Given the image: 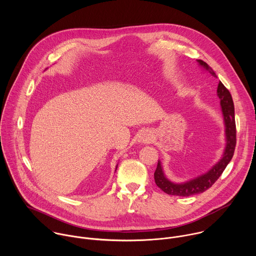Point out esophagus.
Instances as JSON below:
<instances>
[{"instance_id":"obj_1","label":"esophagus","mask_w":256,"mask_h":256,"mask_svg":"<svg viewBox=\"0 0 256 256\" xmlns=\"http://www.w3.org/2000/svg\"><path fill=\"white\" fill-rule=\"evenodd\" d=\"M150 140H151V134H147V132L142 134L140 136V140H138V142H149Z\"/></svg>"}]
</instances>
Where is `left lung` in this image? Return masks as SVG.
I'll return each instance as SVG.
<instances>
[{"instance_id": "obj_1", "label": "left lung", "mask_w": 256, "mask_h": 256, "mask_svg": "<svg viewBox=\"0 0 256 256\" xmlns=\"http://www.w3.org/2000/svg\"><path fill=\"white\" fill-rule=\"evenodd\" d=\"M198 62L202 66L212 78H216L212 68L204 60H198ZM218 97L221 100V108L225 122V134H226V147L222 158L214 164L212 169L206 173L196 177L184 184H174V182L167 179L164 174L161 162L158 161L156 171L154 173L155 182L158 188H160L164 192L171 196H190L198 194H202L208 190L214 182L220 177L231 161L236 146V124H235V112L234 103L229 90L223 85L222 82H218L216 88Z\"/></svg>"}]
</instances>
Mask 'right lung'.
<instances>
[{
    "mask_svg": "<svg viewBox=\"0 0 256 256\" xmlns=\"http://www.w3.org/2000/svg\"><path fill=\"white\" fill-rule=\"evenodd\" d=\"M116 168H118V166H116Z\"/></svg>",
    "mask_w": 256,
    "mask_h": 256,
    "instance_id": "add662e5",
    "label": "right lung"
}]
</instances>
